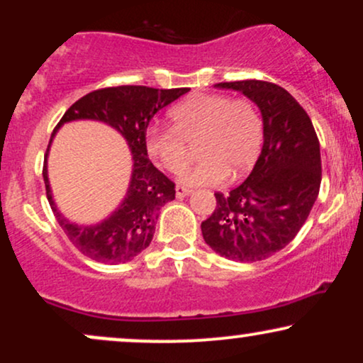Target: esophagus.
I'll return each instance as SVG.
<instances>
[{
	"instance_id": "1",
	"label": "esophagus",
	"mask_w": 363,
	"mask_h": 363,
	"mask_svg": "<svg viewBox=\"0 0 363 363\" xmlns=\"http://www.w3.org/2000/svg\"><path fill=\"white\" fill-rule=\"evenodd\" d=\"M191 194V189L189 187H184V186H177L176 187V196L177 198H184V196Z\"/></svg>"
}]
</instances>
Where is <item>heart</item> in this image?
Masks as SVG:
<instances>
[{
	"instance_id": "b5f03b06",
	"label": "heart",
	"mask_w": 363,
	"mask_h": 363,
	"mask_svg": "<svg viewBox=\"0 0 363 363\" xmlns=\"http://www.w3.org/2000/svg\"><path fill=\"white\" fill-rule=\"evenodd\" d=\"M172 128L147 133L150 158L165 172L177 174L189 164L193 150L201 160L184 170L186 186L218 184L252 167L262 143V121L249 99L198 95L170 111Z\"/></svg>"
}]
</instances>
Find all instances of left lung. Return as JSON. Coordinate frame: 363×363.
<instances>
[{"label": "left lung", "mask_w": 363, "mask_h": 363, "mask_svg": "<svg viewBox=\"0 0 363 363\" xmlns=\"http://www.w3.org/2000/svg\"><path fill=\"white\" fill-rule=\"evenodd\" d=\"M242 91L262 114L261 155L252 172L201 223L205 242L232 261L256 262L290 244L306 223L320 187V150L312 121L280 85L262 80L216 83Z\"/></svg>", "instance_id": "obj_1"}]
</instances>
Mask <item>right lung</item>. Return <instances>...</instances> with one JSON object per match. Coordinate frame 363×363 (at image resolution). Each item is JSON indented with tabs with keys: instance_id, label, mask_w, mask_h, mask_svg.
I'll list each match as a JSON object with an SVG mask.
<instances>
[{
	"instance_id": "add662e5",
	"label": "right lung",
	"mask_w": 363,
	"mask_h": 363,
	"mask_svg": "<svg viewBox=\"0 0 363 363\" xmlns=\"http://www.w3.org/2000/svg\"><path fill=\"white\" fill-rule=\"evenodd\" d=\"M187 91L189 89L158 90L143 85H121L94 90L78 99L54 128L51 141L57 128L69 121H102L118 129L131 148L133 174L126 198L109 218L90 227L68 222L57 211L49 187L45 153L43 177L49 205L65 234L83 256L106 264H119L135 259L152 242L158 211L165 203L176 198V184L150 162L147 128L158 111Z\"/></svg>"
}]
</instances>
